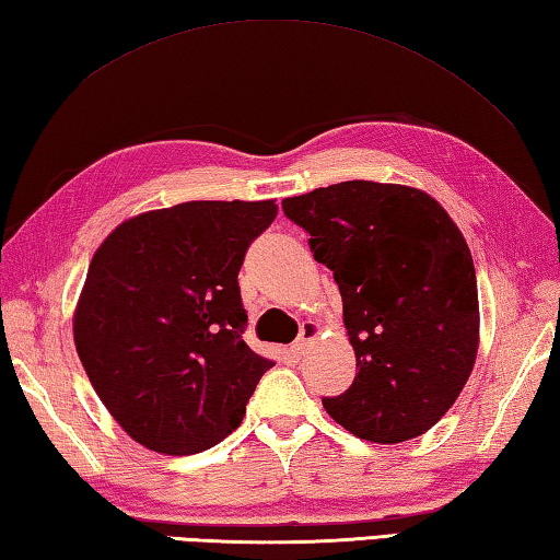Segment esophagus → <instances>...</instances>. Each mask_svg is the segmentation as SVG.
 Returning <instances> with one entry per match:
<instances>
[{"label":"esophagus","instance_id":"obj_1","mask_svg":"<svg viewBox=\"0 0 560 560\" xmlns=\"http://www.w3.org/2000/svg\"><path fill=\"white\" fill-rule=\"evenodd\" d=\"M319 331H322V327L317 325V322H305V325H302V329H300V337L295 341V347H292V349H295L298 354H305V349L319 337Z\"/></svg>","mask_w":560,"mask_h":560}]
</instances>
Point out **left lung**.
I'll use <instances>...</instances> for the list:
<instances>
[{
    "mask_svg": "<svg viewBox=\"0 0 560 560\" xmlns=\"http://www.w3.org/2000/svg\"><path fill=\"white\" fill-rule=\"evenodd\" d=\"M335 272L357 376L325 398L351 435L394 445L428 433L465 388L479 349L472 253L433 196L341 182L282 201Z\"/></svg>",
    "mask_w": 560,
    "mask_h": 560,
    "instance_id": "8db88e82",
    "label": "left lung"
}]
</instances>
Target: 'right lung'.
<instances>
[{
	"mask_svg": "<svg viewBox=\"0 0 560 560\" xmlns=\"http://www.w3.org/2000/svg\"><path fill=\"white\" fill-rule=\"evenodd\" d=\"M268 201H186L122 221L95 250L73 341L97 398L127 435L196 455L241 425L275 366L245 345L238 270L268 229Z\"/></svg>",
	"mask_w": 560,
	"mask_h": 560,
	"instance_id": "right-lung-1",
	"label": "right lung"
}]
</instances>
